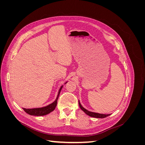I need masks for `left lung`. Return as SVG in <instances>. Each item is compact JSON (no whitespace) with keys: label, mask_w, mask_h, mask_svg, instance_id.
<instances>
[{"label":"left lung","mask_w":145,"mask_h":145,"mask_svg":"<svg viewBox=\"0 0 145 145\" xmlns=\"http://www.w3.org/2000/svg\"><path fill=\"white\" fill-rule=\"evenodd\" d=\"M78 105H79V106L81 108L82 110L85 113H86L87 115H88L90 117H95V118H105L109 116H110L111 114H99V113H95V112H90L89 111L86 110V109H85L83 108L82 105L80 104V102L78 101Z\"/></svg>","instance_id":"8db88e82"}]
</instances>
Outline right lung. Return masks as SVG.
<instances>
[{"mask_svg": "<svg viewBox=\"0 0 145 145\" xmlns=\"http://www.w3.org/2000/svg\"><path fill=\"white\" fill-rule=\"evenodd\" d=\"M67 83V82H66ZM63 86L60 87V88L59 91V93L57 95V97L56 100L54 102H52L50 105H48L46 106L43 107V108H33V109H26L23 108L24 110L27 112L28 114L31 116H45L48 114L50 113L52 111L54 110L57 106V100L59 98V96L60 95V91L62 89Z\"/></svg>", "mask_w": 145, "mask_h": 145, "instance_id": "obj_1", "label": "right lung"}]
</instances>
